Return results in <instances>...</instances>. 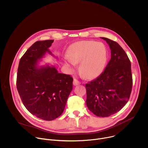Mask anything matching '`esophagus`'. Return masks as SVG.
<instances>
[{"mask_svg": "<svg viewBox=\"0 0 148 148\" xmlns=\"http://www.w3.org/2000/svg\"><path fill=\"white\" fill-rule=\"evenodd\" d=\"M81 84V82L78 81L76 78H74V80H73V85L76 86H78V85H79V84Z\"/></svg>", "mask_w": 148, "mask_h": 148, "instance_id": "esophagus-1", "label": "esophagus"}]
</instances>
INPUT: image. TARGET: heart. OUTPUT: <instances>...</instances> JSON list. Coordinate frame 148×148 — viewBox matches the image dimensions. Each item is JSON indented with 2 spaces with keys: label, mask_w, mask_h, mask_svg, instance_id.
Segmentation results:
<instances>
[{
  "label": "heart",
  "mask_w": 148,
  "mask_h": 148,
  "mask_svg": "<svg viewBox=\"0 0 148 148\" xmlns=\"http://www.w3.org/2000/svg\"><path fill=\"white\" fill-rule=\"evenodd\" d=\"M65 64L73 69L74 63L80 62L79 70L87 78L98 77L103 71L107 60V50L105 45L95 41L76 42L70 46Z\"/></svg>",
  "instance_id": "b5f03b06"
}]
</instances>
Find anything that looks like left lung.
<instances>
[{
    "mask_svg": "<svg viewBox=\"0 0 148 148\" xmlns=\"http://www.w3.org/2000/svg\"><path fill=\"white\" fill-rule=\"evenodd\" d=\"M111 58L101 74L86 84V104L96 116L107 117L119 111L130 99L132 88L131 61L116 42L105 37Z\"/></svg>",
    "mask_w": 148,
    "mask_h": 148,
    "instance_id": "left-lung-1",
    "label": "left lung"
}]
</instances>
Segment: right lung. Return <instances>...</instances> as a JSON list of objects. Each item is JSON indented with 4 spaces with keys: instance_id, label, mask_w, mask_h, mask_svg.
<instances>
[{
    "instance_id": "obj_1",
    "label": "right lung",
    "mask_w": 148,
    "mask_h": 148,
    "mask_svg": "<svg viewBox=\"0 0 148 148\" xmlns=\"http://www.w3.org/2000/svg\"><path fill=\"white\" fill-rule=\"evenodd\" d=\"M54 40L38 41L20 58L16 86L26 108L33 115L52 121L64 111L73 90L71 75L59 73L53 66H39L38 60L46 53Z\"/></svg>"
}]
</instances>
